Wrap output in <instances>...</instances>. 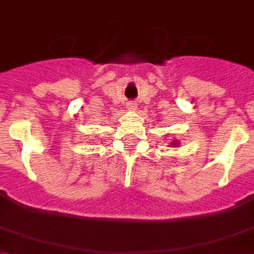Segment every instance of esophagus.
Instances as JSON below:
<instances>
[{"mask_svg":"<svg viewBox=\"0 0 254 254\" xmlns=\"http://www.w3.org/2000/svg\"><path fill=\"white\" fill-rule=\"evenodd\" d=\"M127 108H129V111H137V108H138V106L137 104H135V103H127Z\"/></svg>","mask_w":254,"mask_h":254,"instance_id":"esophagus-1","label":"esophagus"}]
</instances>
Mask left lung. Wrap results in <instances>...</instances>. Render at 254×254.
Here are the masks:
<instances>
[{
	"instance_id": "1",
	"label": "left lung",
	"mask_w": 254,
	"mask_h": 254,
	"mask_svg": "<svg viewBox=\"0 0 254 254\" xmlns=\"http://www.w3.org/2000/svg\"><path fill=\"white\" fill-rule=\"evenodd\" d=\"M179 145H180V142L177 141V139H171V143H170V147H179Z\"/></svg>"
}]
</instances>
